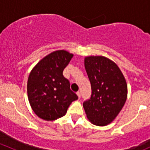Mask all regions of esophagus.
Here are the masks:
<instances>
[{
  "label": "esophagus",
  "instance_id": "obj_1",
  "mask_svg": "<svg viewBox=\"0 0 150 150\" xmlns=\"http://www.w3.org/2000/svg\"><path fill=\"white\" fill-rule=\"evenodd\" d=\"M77 95H78V98H79V99H81V93H80L79 91H78L77 92Z\"/></svg>",
  "mask_w": 150,
  "mask_h": 150
}]
</instances>
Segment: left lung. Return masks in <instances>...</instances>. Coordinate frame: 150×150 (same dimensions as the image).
<instances>
[{
    "instance_id": "left-lung-1",
    "label": "left lung",
    "mask_w": 150,
    "mask_h": 150,
    "mask_svg": "<svg viewBox=\"0 0 150 150\" xmlns=\"http://www.w3.org/2000/svg\"><path fill=\"white\" fill-rule=\"evenodd\" d=\"M85 68L91 86V96L83 106L91 123L104 126L113 121L125 104L126 81L117 64L102 56L86 57Z\"/></svg>"
}]
</instances>
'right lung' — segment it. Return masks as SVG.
Masks as SVG:
<instances>
[{
	"label": "right lung",
	"mask_w": 150,
	"mask_h": 150,
	"mask_svg": "<svg viewBox=\"0 0 150 150\" xmlns=\"http://www.w3.org/2000/svg\"><path fill=\"white\" fill-rule=\"evenodd\" d=\"M73 54L64 50L51 53L32 69L28 81L29 102L34 112L45 120H55L66 114L78 99L63 75Z\"/></svg>",
	"instance_id": "add662e5"
}]
</instances>
